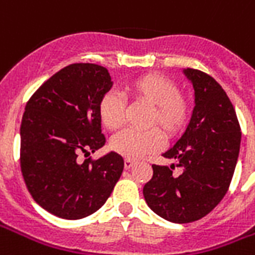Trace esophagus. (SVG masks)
Returning a JSON list of instances; mask_svg holds the SVG:
<instances>
[{
  "instance_id": "1",
  "label": "esophagus",
  "mask_w": 255,
  "mask_h": 255,
  "mask_svg": "<svg viewBox=\"0 0 255 255\" xmlns=\"http://www.w3.org/2000/svg\"><path fill=\"white\" fill-rule=\"evenodd\" d=\"M135 164H136V161H135V160H129V158H126V160H124V168H126V169H129V168H132Z\"/></svg>"
}]
</instances>
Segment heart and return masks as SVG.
<instances>
[{
    "label": "heart",
    "instance_id": "1",
    "mask_svg": "<svg viewBox=\"0 0 255 255\" xmlns=\"http://www.w3.org/2000/svg\"><path fill=\"white\" fill-rule=\"evenodd\" d=\"M123 93L132 104L150 106L146 126L154 127L144 132L124 131L112 139L111 149L126 158L135 160L160 150L164 143L161 132L166 138H175L190 123L191 101L180 93L176 82L168 76L146 73L133 78L124 84ZM98 116L106 129L119 131L126 123V102L122 95L116 91L102 95Z\"/></svg>",
    "mask_w": 255,
    "mask_h": 255
}]
</instances>
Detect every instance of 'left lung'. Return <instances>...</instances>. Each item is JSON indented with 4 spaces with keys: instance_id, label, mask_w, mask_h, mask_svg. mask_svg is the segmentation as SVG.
Wrapping results in <instances>:
<instances>
[{
    "instance_id": "obj_1",
    "label": "left lung",
    "mask_w": 255,
    "mask_h": 255,
    "mask_svg": "<svg viewBox=\"0 0 255 255\" xmlns=\"http://www.w3.org/2000/svg\"><path fill=\"white\" fill-rule=\"evenodd\" d=\"M195 108L186 132L164 153L177 165H153L144 184L149 208L172 223H191L210 213L230 188L241 149V126L223 87L210 75L187 68ZM181 173L173 172L176 166Z\"/></svg>"
}]
</instances>
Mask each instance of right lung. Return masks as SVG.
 Segmentation results:
<instances>
[{
	"label": "right lung",
	"instance_id": "add662e5",
	"mask_svg": "<svg viewBox=\"0 0 255 255\" xmlns=\"http://www.w3.org/2000/svg\"><path fill=\"white\" fill-rule=\"evenodd\" d=\"M112 87L108 69L76 63L60 69L25 105L20 168L31 197L49 213L79 220L106 202L122 176L117 153L83 160L105 144L98 105Z\"/></svg>",
	"mask_w": 255,
	"mask_h": 255
}]
</instances>
